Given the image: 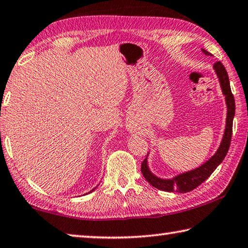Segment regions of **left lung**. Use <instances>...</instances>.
<instances>
[{
	"label": "left lung",
	"instance_id": "8db88e82",
	"mask_svg": "<svg viewBox=\"0 0 248 248\" xmlns=\"http://www.w3.org/2000/svg\"><path fill=\"white\" fill-rule=\"evenodd\" d=\"M202 52L206 56H212L209 51L205 49H201ZM214 71H216L217 77L220 82V86L222 89L223 95L225 96V103L227 108L226 113V123H225V129L224 134H223L221 144L218 146L217 151L216 154L206 160L204 164H202L200 167L196 169L189 170V171L181 172L177 176L172 178H165L157 177L156 174H154L148 166V155L145 158L144 161L141 162V173L145 177V179L148 181V184H151L155 188L162 190V191L167 192H179V193H186L191 191V190L196 189L198 186H200L202 182L205 181L212 174L214 170L217 169L218 165L221 164L224 159L227 152H229L231 139H232V132H233V119L235 115V100L231 91L230 87V80L227 72L223 64L218 62L214 63L213 66Z\"/></svg>",
	"mask_w": 248,
	"mask_h": 248
}]
</instances>
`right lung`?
<instances>
[{"mask_svg": "<svg viewBox=\"0 0 248 248\" xmlns=\"http://www.w3.org/2000/svg\"><path fill=\"white\" fill-rule=\"evenodd\" d=\"M97 186H99V185H97ZM96 186H95V188H96ZM95 188H94V189H92V190H91V191H90V192H88V193H91L92 191H94V190H95ZM88 193H86V194H88Z\"/></svg>", "mask_w": 248, "mask_h": 248, "instance_id": "right-lung-1", "label": "right lung"}]
</instances>
